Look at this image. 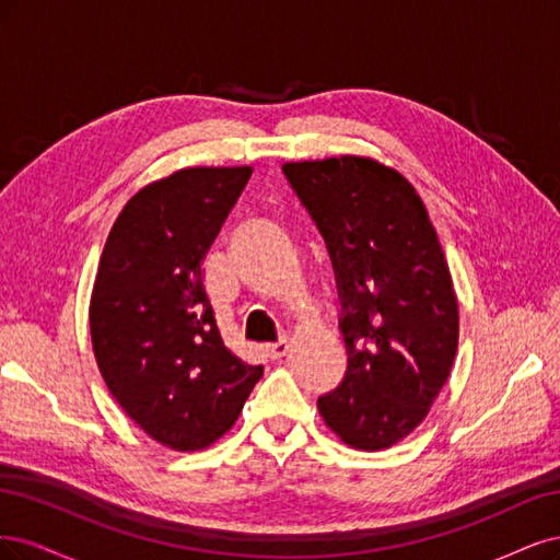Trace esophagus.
I'll list each match as a JSON object with an SVG mask.
<instances>
[{
	"label": "esophagus",
	"instance_id": "esophagus-1",
	"mask_svg": "<svg viewBox=\"0 0 560 560\" xmlns=\"http://www.w3.org/2000/svg\"><path fill=\"white\" fill-rule=\"evenodd\" d=\"M288 341L285 339H279V341H275V345H267V349H265V353L272 358V360H279V358H283L285 353H288Z\"/></svg>",
	"mask_w": 560,
	"mask_h": 560
}]
</instances>
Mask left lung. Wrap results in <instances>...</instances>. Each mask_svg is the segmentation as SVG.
Wrapping results in <instances>:
<instances>
[{"label": "left lung", "instance_id": "obj_1", "mask_svg": "<svg viewBox=\"0 0 560 560\" xmlns=\"http://www.w3.org/2000/svg\"><path fill=\"white\" fill-rule=\"evenodd\" d=\"M281 170L326 240L341 302L347 372L318 411L349 446L388 448L425 419L458 349V302L438 232L407 178L370 158Z\"/></svg>", "mask_w": 560, "mask_h": 560}]
</instances>
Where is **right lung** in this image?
<instances>
[{
    "label": "right lung",
    "mask_w": 560,
    "mask_h": 560,
    "mask_svg": "<svg viewBox=\"0 0 560 560\" xmlns=\"http://www.w3.org/2000/svg\"><path fill=\"white\" fill-rule=\"evenodd\" d=\"M250 167H188L141 188L104 244L90 335L106 386L155 442L205 448L260 382L221 339L202 260Z\"/></svg>",
    "instance_id": "obj_1"
}]
</instances>
